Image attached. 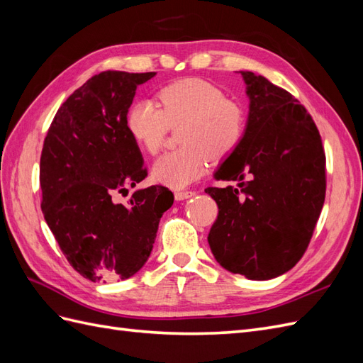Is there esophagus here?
<instances>
[{"instance_id": "obj_1", "label": "esophagus", "mask_w": 363, "mask_h": 363, "mask_svg": "<svg viewBox=\"0 0 363 363\" xmlns=\"http://www.w3.org/2000/svg\"><path fill=\"white\" fill-rule=\"evenodd\" d=\"M194 195H195V192H192V191H180V192H175V200L183 201V200L192 199Z\"/></svg>"}]
</instances>
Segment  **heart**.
<instances>
[{
	"instance_id": "obj_1",
	"label": "heart",
	"mask_w": 363,
	"mask_h": 363,
	"mask_svg": "<svg viewBox=\"0 0 363 363\" xmlns=\"http://www.w3.org/2000/svg\"><path fill=\"white\" fill-rule=\"evenodd\" d=\"M160 106L139 100L127 113V128L138 144L156 155L169 125H179V150L160 156L151 168L155 182L183 189L204 172L208 159L232 155L245 130L244 108L201 79H183L159 92Z\"/></svg>"
}]
</instances>
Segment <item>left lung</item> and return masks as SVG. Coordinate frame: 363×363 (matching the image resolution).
<instances>
[{"label":"left lung","mask_w":363,"mask_h":363,"mask_svg":"<svg viewBox=\"0 0 363 363\" xmlns=\"http://www.w3.org/2000/svg\"><path fill=\"white\" fill-rule=\"evenodd\" d=\"M250 100L244 136L207 188L218 218L207 240L216 262L250 280L288 272L309 245L325 196L321 136L298 100L265 77L239 71Z\"/></svg>","instance_id":"8db88e82"}]
</instances>
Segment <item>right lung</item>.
Segmentation results:
<instances>
[{"instance_id": "1", "label": "right lung", "mask_w": 363, "mask_h": 363, "mask_svg": "<svg viewBox=\"0 0 363 363\" xmlns=\"http://www.w3.org/2000/svg\"><path fill=\"white\" fill-rule=\"evenodd\" d=\"M155 75H94L60 106L43 142V216L72 268L92 281L135 276L174 203L163 186L136 189L127 204L113 200L147 175L127 113L138 86Z\"/></svg>"}]
</instances>
